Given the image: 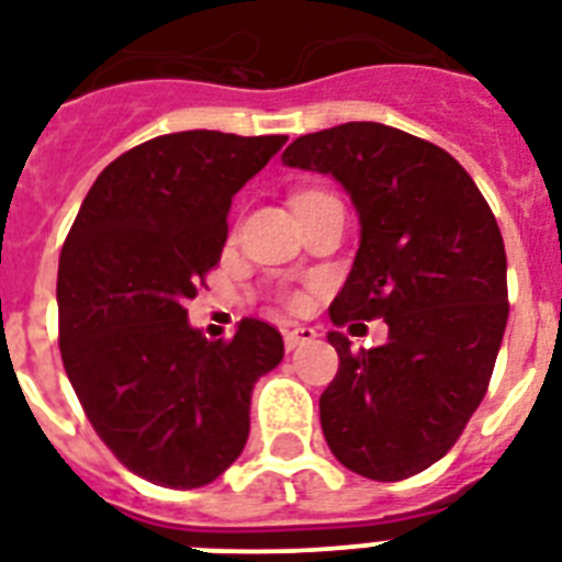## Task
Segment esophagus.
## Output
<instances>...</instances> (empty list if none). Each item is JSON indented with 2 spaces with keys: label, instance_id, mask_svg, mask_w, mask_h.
I'll return each mask as SVG.
<instances>
[{
  "label": "esophagus",
  "instance_id": "1",
  "mask_svg": "<svg viewBox=\"0 0 562 562\" xmlns=\"http://www.w3.org/2000/svg\"><path fill=\"white\" fill-rule=\"evenodd\" d=\"M316 337H319V334H316V328L295 325V328L284 330V346H286V351H293V349H299V346H304V342H313Z\"/></svg>",
  "mask_w": 562,
  "mask_h": 562
}]
</instances>
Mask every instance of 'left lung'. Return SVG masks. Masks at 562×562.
Instances as JSON below:
<instances>
[{"instance_id":"obj_1","label":"left lung","mask_w":562,"mask_h":562,"mask_svg":"<svg viewBox=\"0 0 562 562\" xmlns=\"http://www.w3.org/2000/svg\"><path fill=\"white\" fill-rule=\"evenodd\" d=\"M284 167L340 181L360 246L330 319H384L390 337L351 351L319 398L342 467L404 481L437 463L477 411L507 328V255L490 204L446 149L381 123L304 134Z\"/></svg>"}]
</instances>
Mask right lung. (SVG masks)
Here are the masks:
<instances>
[{
    "instance_id": "add662e5",
    "label": "right lung",
    "mask_w": 562,
    "mask_h": 562,
    "mask_svg": "<svg viewBox=\"0 0 562 562\" xmlns=\"http://www.w3.org/2000/svg\"><path fill=\"white\" fill-rule=\"evenodd\" d=\"M284 134L178 132L102 169L60 249V360L102 442L134 475L195 490L240 458L251 390L284 358L272 325L234 340L187 322L216 267L240 187Z\"/></svg>"
}]
</instances>
